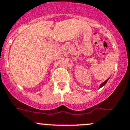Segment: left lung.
Returning <instances> with one entry per match:
<instances>
[{"label": "left lung", "mask_w": 130, "mask_h": 130, "mask_svg": "<svg viewBox=\"0 0 130 130\" xmlns=\"http://www.w3.org/2000/svg\"><path fill=\"white\" fill-rule=\"evenodd\" d=\"M109 78L108 79H107V80H106L105 81V82H103V83H101V84H100V86H99V88H102V87L104 86L105 85L106 83H107V81L109 80Z\"/></svg>", "instance_id": "obj_1"}]
</instances>
